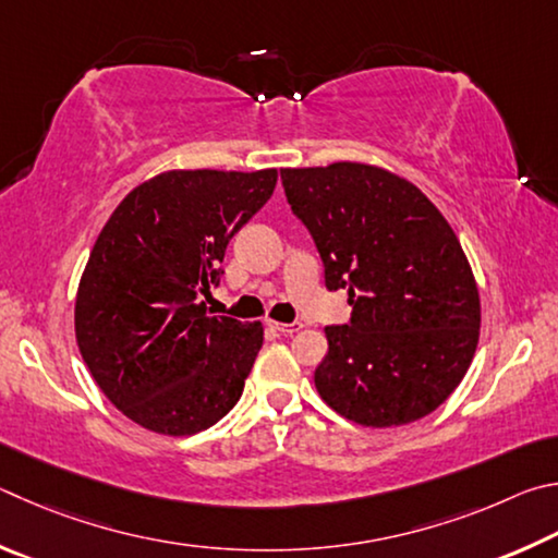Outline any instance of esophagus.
I'll return each mask as SVG.
<instances>
[{
  "mask_svg": "<svg viewBox=\"0 0 558 558\" xmlns=\"http://www.w3.org/2000/svg\"><path fill=\"white\" fill-rule=\"evenodd\" d=\"M269 326H271L274 330H279V333H281V336H291V333H299V330H301V328H304V326H301V324H279V320H269Z\"/></svg>",
  "mask_w": 558,
  "mask_h": 558,
  "instance_id": "1",
  "label": "esophagus"
}]
</instances>
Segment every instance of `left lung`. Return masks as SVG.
Returning <instances> with one entry per match:
<instances>
[{
  "instance_id": "1",
  "label": "left lung",
  "mask_w": 558,
  "mask_h": 558,
  "mask_svg": "<svg viewBox=\"0 0 558 558\" xmlns=\"http://www.w3.org/2000/svg\"><path fill=\"white\" fill-rule=\"evenodd\" d=\"M291 213L324 262L328 291L353 306L326 326L318 395L363 426L416 422L441 407L471 367L481 299L461 242L426 195L365 163L281 169Z\"/></svg>"
}]
</instances>
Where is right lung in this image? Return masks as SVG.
I'll return each instance as SVG.
<instances>
[{
	"label": "right lung",
	"instance_id": "right-lung-1",
	"mask_svg": "<svg viewBox=\"0 0 558 558\" xmlns=\"http://www.w3.org/2000/svg\"><path fill=\"white\" fill-rule=\"evenodd\" d=\"M274 185L277 169L166 171L136 185L97 238L75 299L77 348L105 397L149 432L198 434L242 397L262 324L208 316L201 296Z\"/></svg>",
	"mask_w": 558,
	"mask_h": 558
}]
</instances>
